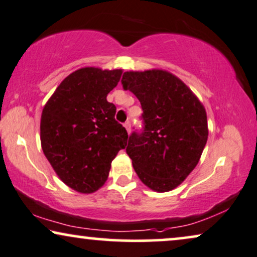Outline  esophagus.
I'll return each instance as SVG.
<instances>
[{
  "mask_svg": "<svg viewBox=\"0 0 257 257\" xmlns=\"http://www.w3.org/2000/svg\"><path fill=\"white\" fill-rule=\"evenodd\" d=\"M124 128L126 129V132H128V134H129V133H131V131H132L131 121H126V122L124 123Z\"/></svg>",
  "mask_w": 257,
  "mask_h": 257,
  "instance_id": "34e87169",
  "label": "esophagus"
}]
</instances>
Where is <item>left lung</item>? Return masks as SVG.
Masks as SVG:
<instances>
[{
    "instance_id": "8db88e82",
    "label": "left lung",
    "mask_w": 257,
    "mask_h": 257,
    "mask_svg": "<svg viewBox=\"0 0 257 257\" xmlns=\"http://www.w3.org/2000/svg\"><path fill=\"white\" fill-rule=\"evenodd\" d=\"M124 90L142 107L143 128L129 136L125 152L140 180L164 193L193 172L208 140L207 114L193 91L166 70L125 71Z\"/></svg>"
}]
</instances>
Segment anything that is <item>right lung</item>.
<instances>
[{
	"mask_svg": "<svg viewBox=\"0 0 257 257\" xmlns=\"http://www.w3.org/2000/svg\"><path fill=\"white\" fill-rule=\"evenodd\" d=\"M122 70L81 68L67 76L44 105L41 146L57 176L78 193L90 194L108 179L111 161L128 133L115 119L107 95Z\"/></svg>",
	"mask_w": 257,
	"mask_h": 257,
	"instance_id": "add662e5",
	"label": "right lung"
}]
</instances>
